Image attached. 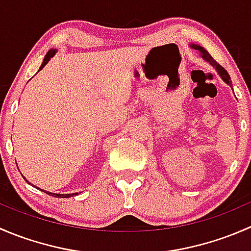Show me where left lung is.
Segmentation results:
<instances>
[{
	"label": "left lung",
	"instance_id": "left-lung-1",
	"mask_svg": "<svg viewBox=\"0 0 251 251\" xmlns=\"http://www.w3.org/2000/svg\"><path fill=\"white\" fill-rule=\"evenodd\" d=\"M191 47L194 48V50H198L199 52H201V57L203 58L204 60H206V62L209 63V64H211L212 67H214L215 69L217 70L219 75L222 77V80H224L225 82L227 83V85H229V86L232 85L231 77H229V75H228V73H227V70L225 69V68H222L221 65H220L219 63H217L216 60H215L214 58H212L211 55L209 54V52H207V50H205V48H203L201 46H199V45H194V44H192Z\"/></svg>",
	"mask_w": 251,
	"mask_h": 251
}]
</instances>
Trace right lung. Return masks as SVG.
<instances>
[{
	"label": "right lung",
	"instance_id": "add662e5",
	"mask_svg": "<svg viewBox=\"0 0 251 251\" xmlns=\"http://www.w3.org/2000/svg\"><path fill=\"white\" fill-rule=\"evenodd\" d=\"M55 52H57V50H54V48H52V50H48V52H47V54L45 55V59H44V62H42L41 67H40V69H39V70H41L42 68H44L45 65H46L47 63L50 62V58L53 57V55L55 54ZM24 179H25V181H26V182H29V181H27L26 178H25V177H24ZM30 184H31V183H30ZM37 189H40V188H37ZM41 191H42V189H41ZM42 192H44V191H42ZM45 193H47L48 196L57 197V198H69V197L76 196V194H77V193H72V194H57V193H50V192H45Z\"/></svg>",
	"mask_w": 251,
	"mask_h": 251
}]
</instances>
